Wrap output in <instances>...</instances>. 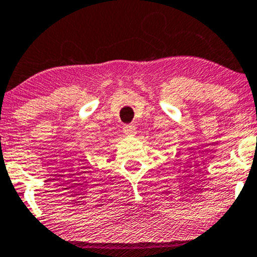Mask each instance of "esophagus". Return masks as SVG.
<instances>
[{
	"label": "esophagus",
	"mask_w": 257,
	"mask_h": 257,
	"mask_svg": "<svg viewBox=\"0 0 257 257\" xmlns=\"http://www.w3.org/2000/svg\"><path fill=\"white\" fill-rule=\"evenodd\" d=\"M122 131L126 136H136V134H137V130L134 125H125L123 126Z\"/></svg>",
	"instance_id": "34e87169"
}]
</instances>
